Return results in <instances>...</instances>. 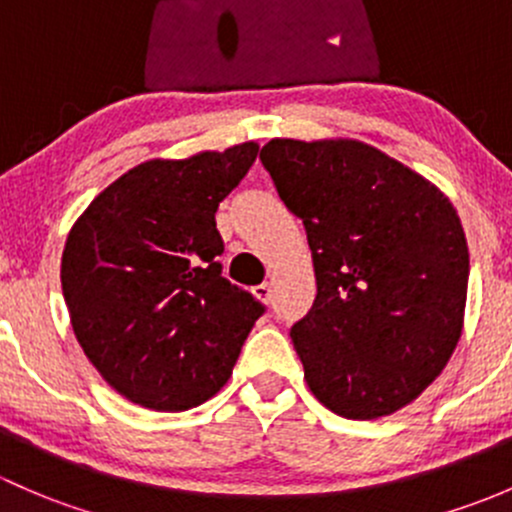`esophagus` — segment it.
I'll list each match as a JSON object with an SVG mask.
<instances>
[{
    "mask_svg": "<svg viewBox=\"0 0 512 512\" xmlns=\"http://www.w3.org/2000/svg\"><path fill=\"white\" fill-rule=\"evenodd\" d=\"M254 295L258 300H261V303H271V298H273V291H271V283H261V286H256L254 288Z\"/></svg>",
    "mask_w": 512,
    "mask_h": 512,
    "instance_id": "1",
    "label": "esophagus"
}]
</instances>
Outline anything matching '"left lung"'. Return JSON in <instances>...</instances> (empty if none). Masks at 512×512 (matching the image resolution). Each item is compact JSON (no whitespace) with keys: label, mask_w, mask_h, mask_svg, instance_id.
<instances>
[{"label":"left lung","mask_w":512,"mask_h":512,"mask_svg":"<svg viewBox=\"0 0 512 512\" xmlns=\"http://www.w3.org/2000/svg\"><path fill=\"white\" fill-rule=\"evenodd\" d=\"M261 162L313 256L315 303L291 328L310 392L345 419L399 412L463 330L468 244L451 199L350 138H273Z\"/></svg>","instance_id":"left-lung-1"}]
</instances>
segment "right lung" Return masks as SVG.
<instances>
[{"mask_svg":"<svg viewBox=\"0 0 512 512\" xmlns=\"http://www.w3.org/2000/svg\"><path fill=\"white\" fill-rule=\"evenodd\" d=\"M258 142L184 160L140 162L103 189L68 231L61 288L73 333L118 394L187 412L229 382L263 313L221 276L219 202Z\"/></svg>","mask_w":512,"mask_h":512,"instance_id":"1","label":"right lung"}]
</instances>
